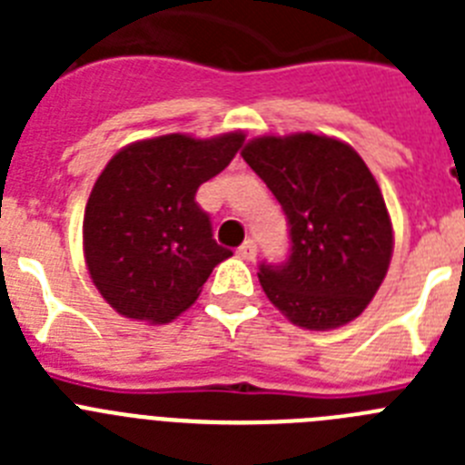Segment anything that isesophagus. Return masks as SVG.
I'll list each match as a JSON object with an SVG mask.
<instances>
[{
  "label": "esophagus",
  "mask_w": 465,
  "mask_h": 465,
  "mask_svg": "<svg viewBox=\"0 0 465 465\" xmlns=\"http://www.w3.org/2000/svg\"><path fill=\"white\" fill-rule=\"evenodd\" d=\"M237 256H240L242 261H253V258H256V242L246 240L244 244L237 249Z\"/></svg>",
  "instance_id": "obj_1"
}]
</instances>
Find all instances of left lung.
I'll use <instances>...</instances> for the list:
<instances>
[{
  "label": "left lung",
  "mask_w": 465,
  "mask_h": 465,
  "mask_svg": "<svg viewBox=\"0 0 465 465\" xmlns=\"http://www.w3.org/2000/svg\"><path fill=\"white\" fill-rule=\"evenodd\" d=\"M242 158L289 219V261L262 262L258 272L270 302L307 331L354 322L375 298L393 253L391 216L363 158L314 133L262 134Z\"/></svg>",
  "instance_id": "8db88e82"
}]
</instances>
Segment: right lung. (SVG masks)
I'll return each instance as SVG.
<instances>
[{"mask_svg":"<svg viewBox=\"0 0 465 465\" xmlns=\"http://www.w3.org/2000/svg\"><path fill=\"white\" fill-rule=\"evenodd\" d=\"M244 134H163L127 143L94 182L84 216L93 283L118 314L167 323L186 312L221 261L197 188L223 172Z\"/></svg>","mask_w":465,"mask_h":465,"instance_id":"1","label":"right lung"}]
</instances>
